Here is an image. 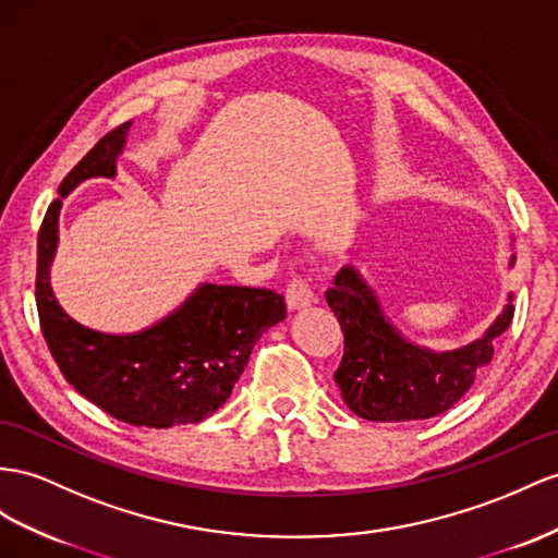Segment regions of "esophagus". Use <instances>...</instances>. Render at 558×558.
Here are the masks:
<instances>
[{"label": "esophagus", "mask_w": 558, "mask_h": 558, "mask_svg": "<svg viewBox=\"0 0 558 558\" xmlns=\"http://www.w3.org/2000/svg\"><path fill=\"white\" fill-rule=\"evenodd\" d=\"M284 299H288V306L292 311L306 308L311 304H316V292L311 290V284L302 278H292L288 282V290H284Z\"/></svg>", "instance_id": "obj_1"}]
</instances>
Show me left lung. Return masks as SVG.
<instances>
[{
  "label": "left lung",
  "mask_w": 558,
  "mask_h": 558,
  "mask_svg": "<svg viewBox=\"0 0 558 558\" xmlns=\"http://www.w3.org/2000/svg\"><path fill=\"white\" fill-rule=\"evenodd\" d=\"M325 299L344 332L335 381L344 403L369 422L428 420L450 410L493 361V341L513 318V306L507 304L481 339L434 353L401 337L355 268H341Z\"/></svg>",
  "instance_id": "obj_1"
}]
</instances>
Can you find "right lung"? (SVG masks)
Masks as SVG:
<instances>
[{
  "label": "right lung",
  "instance_id": "add662e5",
  "mask_svg": "<svg viewBox=\"0 0 558 558\" xmlns=\"http://www.w3.org/2000/svg\"><path fill=\"white\" fill-rule=\"evenodd\" d=\"M130 124L116 126L82 157L59 185L61 197L84 179L116 177ZM61 197L49 205L39 228L35 278L41 335L56 365L77 393L120 422L148 428L203 422L231 396L256 339L284 318L282 294L205 282L148 330H89L59 306L49 284Z\"/></svg>",
  "mask_w": 558,
  "mask_h": 558
}]
</instances>
